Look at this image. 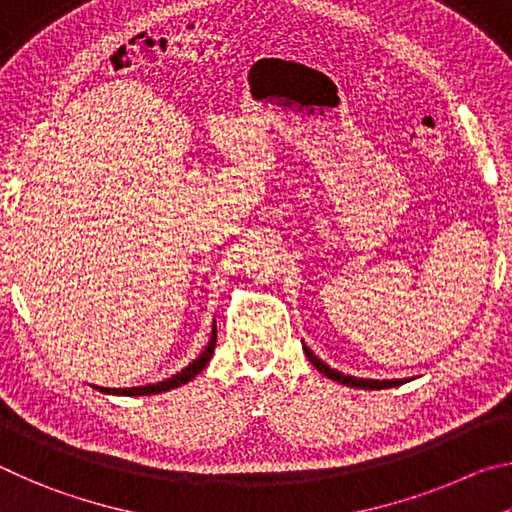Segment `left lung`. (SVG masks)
I'll return each mask as SVG.
<instances>
[{"label": "left lung", "instance_id": "1", "mask_svg": "<svg viewBox=\"0 0 512 512\" xmlns=\"http://www.w3.org/2000/svg\"><path fill=\"white\" fill-rule=\"evenodd\" d=\"M302 350H305L307 359L314 363V368L323 372L325 377L339 381V384H345V386H352V388H368V391H381V388H395V386H402L406 379H361V377H352V375H343V372L329 368L325 361H320L314 352H311L307 345H302Z\"/></svg>", "mask_w": 512, "mask_h": 512}]
</instances>
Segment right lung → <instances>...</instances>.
<instances>
[{
  "label": "right lung",
  "instance_id": "1",
  "mask_svg": "<svg viewBox=\"0 0 512 512\" xmlns=\"http://www.w3.org/2000/svg\"><path fill=\"white\" fill-rule=\"evenodd\" d=\"M214 345H216V327H212V336H210V343L205 345V350L198 354V359H194L189 363L187 368H183L176 375H171L169 379L158 381V384H149V386H133V388H101V386H94L99 388L101 393H108V395H128V397H135V395H158L164 391H171V388H178L187 384V381H192L198 372H203V368L210 363L212 354H214Z\"/></svg>",
  "mask_w": 512,
  "mask_h": 512
}]
</instances>
